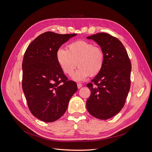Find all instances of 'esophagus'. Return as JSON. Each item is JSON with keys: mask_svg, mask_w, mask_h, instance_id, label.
<instances>
[{"mask_svg": "<svg viewBox=\"0 0 152 152\" xmlns=\"http://www.w3.org/2000/svg\"><path fill=\"white\" fill-rule=\"evenodd\" d=\"M82 86V84L81 83H77V87L78 88H80Z\"/></svg>", "mask_w": 152, "mask_h": 152, "instance_id": "1", "label": "esophagus"}]
</instances>
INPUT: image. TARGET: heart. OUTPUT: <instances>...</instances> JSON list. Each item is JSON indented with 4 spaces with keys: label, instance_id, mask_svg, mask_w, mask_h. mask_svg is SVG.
Instances as JSON below:
<instances>
[{
    "label": "heart",
    "instance_id": "heart-1",
    "mask_svg": "<svg viewBox=\"0 0 152 152\" xmlns=\"http://www.w3.org/2000/svg\"><path fill=\"white\" fill-rule=\"evenodd\" d=\"M56 59L65 74L73 76L76 81L85 80L90 75H97L102 70L104 61V53L100 46L87 41H76L66 47L60 48L56 53Z\"/></svg>",
    "mask_w": 152,
    "mask_h": 152
}]
</instances>
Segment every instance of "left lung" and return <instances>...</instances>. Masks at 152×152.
Wrapping results in <instances>:
<instances>
[{
    "mask_svg": "<svg viewBox=\"0 0 152 152\" xmlns=\"http://www.w3.org/2000/svg\"><path fill=\"white\" fill-rule=\"evenodd\" d=\"M93 39L104 53L103 67L86 86L91 95L86 101L89 113L97 119H108L124 107L131 87V62L122 43L113 36L99 33Z\"/></svg>",
    "mask_w": 152,
    "mask_h": 152,
    "instance_id": "obj_1",
    "label": "left lung"
}]
</instances>
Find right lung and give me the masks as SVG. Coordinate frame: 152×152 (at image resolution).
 <instances>
[{"label": "right lung", "instance_id": "1", "mask_svg": "<svg viewBox=\"0 0 152 152\" xmlns=\"http://www.w3.org/2000/svg\"><path fill=\"white\" fill-rule=\"evenodd\" d=\"M77 34L47 31L29 45L22 62V89L31 114L41 121L51 122L66 111L69 100L77 91L56 59L57 50Z\"/></svg>", "mask_w": 152, "mask_h": 152}]
</instances>
